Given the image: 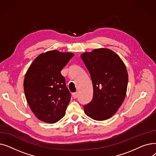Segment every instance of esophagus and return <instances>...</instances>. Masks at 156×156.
<instances>
[{"instance_id": "obj_1", "label": "esophagus", "mask_w": 156, "mask_h": 156, "mask_svg": "<svg viewBox=\"0 0 156 156\" xmlns=\"http://www.w3.org/2000/svg\"><path fill=\"white\" fill-rule=\"evenodd\" d=\"M78 94L77 92H75V93H73V97L74 99H76V98L78 97Z\"/></svg>"}]
</instances>
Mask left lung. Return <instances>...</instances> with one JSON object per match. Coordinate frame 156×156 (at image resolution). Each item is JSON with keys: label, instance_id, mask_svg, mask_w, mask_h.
Returning a JSON list of instances; mask_svg holds the SVG:
<instances>
[{"label": "left lung", "instance_id": "left-lung-1", "mask_svg": "<svg viewBox=\"0 0 156 156\" xmlns=\"http://www.w3.org/2000/svg\"><path fill=\"white\" fill-rule=\"evenodd\" d=\"M90 75L94 93L91 102L84 105L88 116L97 121L112 117L124 101L128 76L124 62L108 48H97L81 55Z\"/></svg>", "mask_w": 156, "mask_h": 156}]
</instances>
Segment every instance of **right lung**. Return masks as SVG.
Listing matches in <instances>:
<instances>
[{
    "label": "right lung",
    "mask_w": 156,
    "mask_h": 156,
    "mask_svg": "<svg viewBox=\"0 0 156 156\" xmlns=\"http://www.w3.org/2000/svg\"><path fill=\"white\" fill-rule=\"evenodd\" d=\"M74 56L55 50L40 54L29 67L24 80L27 101L35 116L54 123L66 114L71 94L61 71Z\"/></svg>",
    "instance_id": "obj_1"
}]
</instances>
